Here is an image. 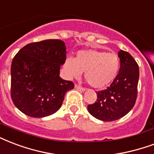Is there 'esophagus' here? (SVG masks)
Listing matches in <instances>:
<instances>
[{
    "label": "esophagus",
    "instance_id": "esophagus-1",
    "mask_svg": "<svg viewBox=\"0 0 154 154\" xmlns=\"http://www.w3.org/2000/svg\"><path fill=\"white\" fill-rule=\"evenodd\" d=\"M75 88L79 90V91H82V92H84V91H85V88H83V87H81V86H79V85H77V84H75Z\"/></svg>",
    "mask_w": 154,
    "mask_h": 154
}]
</instances>
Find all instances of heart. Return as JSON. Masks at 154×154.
Wrapping results in <instances>:
<instances>
[{"mask_svg":"<svg viewBox=\"0 0 154 154\" xmlns=\"http://www.w3.org/2000/svg\"><path fill=\"white\" fill-rule=\"evenodd\" d=\"M67 75L79 78L83 71L88 84L95 88H104L116 78L120 67L119 57L116 54L98 49L79 51L75 58L68 57L65 62Z\"/></svg>","mask_w":154,"mask_h":154,"instance_id":"heart-1","label":"heart"}]
</instances>
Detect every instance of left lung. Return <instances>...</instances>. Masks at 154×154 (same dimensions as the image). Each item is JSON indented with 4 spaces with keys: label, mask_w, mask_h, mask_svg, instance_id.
I'll return each mask as SVG.
<instances>
[{
    "label": "left lung",
    "mask_w": 154,
    "mask_h": 154,
    "mask_svg": "<svg viewBox=\"0 0 154 154\" xmlns=\"http://www.w3.org/2000/svg\"><path fill=\"white\" fill-rule=\"evenodd\" d=\"M120 69L116 78L106 89L97 92L95 103L88 106L92 116L101 121L111 122L125 116L133 108L137 97L139 66L126 51L119 52Z\"/></svg>",
    "instance_id": "obj_1"
}]
</instances>
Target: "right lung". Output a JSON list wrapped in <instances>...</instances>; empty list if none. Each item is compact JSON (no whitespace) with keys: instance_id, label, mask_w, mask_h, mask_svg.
I'll return each mask as SVG.
<instances>
[{"instance_id":"right-lung-1","label":"right lung","mask_w":154,"mask_h":154,"mask_svg":"<svg viewBox=\"0 0 154 154\" xmlns=\"http://www.w3.org/2000/svg\"><path fill=\"white\" fill-rule=\"evenodd\" d=\"M62 40H45L28 44L13 58L11 98L26 115L44 118L62 106L66 92L74 88L71 81L59 76L66 62Z\"/></svg>"}]
</instances>
